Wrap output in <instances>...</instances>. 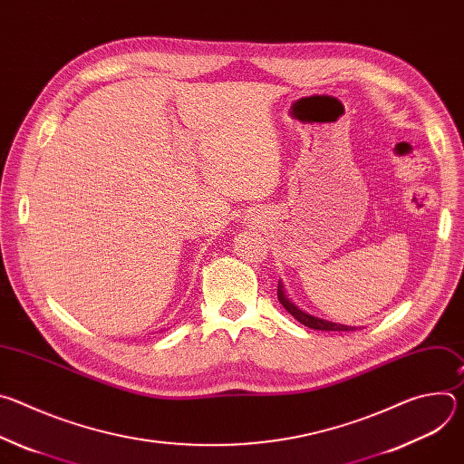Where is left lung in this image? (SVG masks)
Here are the masks:
<instances>
[{"label":"left lung","mask_w":464,"mask_h":464,"mask_svg":"<svg viewBox=\"0 0 464 464\" xmlns=\"http://www.w3.org/2000/svg\"><path fill=\"white\" fill-rule=\"evenodd\" d=\"M277 297H279V303L299 321L303 323L304 326L308 328H315V330H354V326H347V324H338V323H333V321H326V319H319V317H314L303 310H299L294 303H290V299L285 295V288L283 285L279 283L277 286Z\"/></svg>","instance_id":"8db88e82"}]
</instances>
